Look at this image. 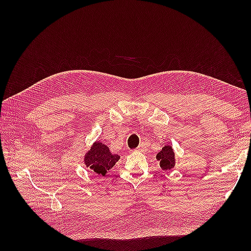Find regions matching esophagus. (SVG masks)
Wrapping results in <instances>:
<instances>
[{
  "instance_id": "1",
  "label": "esophagus",
  "mask_w": 251,
  "mask_h": 251,
  "mask_svg": "<svg viewBox=\"0 0 251 251\" xmlns=\"http://www.w3.org/2000/svg\"><path fill=\"white\" fill-rule=\"evenodd\" d=\"M137 150L139 151V152H146L147 151V146L145 145V143H141V145L138 147Z\"/></svg>"
}]
</instances>
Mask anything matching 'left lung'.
I'll list each match as a JSON object with an SVG mask.
<instances>
[{
  "label": "left lung",
  "instance_id": "left-lung-1",
  "mask_svg": "<svg viewBox=\"0 0 251 251\" xmlns=\"http://www.w3.org/2000/svg\"><path fill=\"white\" fill-rule=\"evenodd\" d=\"M156 159L159 162V166L164 170H170L175 167L176 158L175 152L172 146H165L161 152L157 153Z\"/></svg>",
  "mask_w": 251,
  "mask_h": 251
}]
</instances>
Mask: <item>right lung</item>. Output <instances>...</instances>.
I'll list each match as a JSON object with an SVG mask.
<instances>
[{
  "mask_svg": "<svg viewBox=\"0 0 251 251\" xmlns=\"http://www.w3.org/2000/svg\"><path fill=\"white\" fill-rule=\"evenodd\" d=\"M120 159V155L112 154L110 149L102 142L96 141L90 150L85 154L84 164L96 174L105 176Z\"/></svg>",
  "mask_w": 251,
  "mask_h": 251,
  "instance_id": "add662e5",
  "label": "right lung"
}]
</instances>
